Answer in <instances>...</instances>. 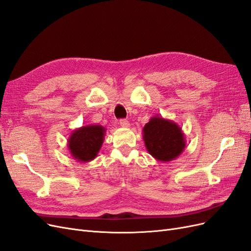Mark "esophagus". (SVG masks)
I'll use <instances>...</instances> for the list:
<instances>
[{
  "instance_id": "obj_1",
  "label": "esophagus",
  "mask_w": 251,
  "mask_h": 251,
  "mask_svg": "<svg viewBox=\"0 0 251 251\" xmlns=\"http://www.w3.org/2000/svg\"><path fill=\"white\" fill-rule=\"evenodd\" d=\"M119 124H120V126H123V127H128V126H130V123H128V120H126V119H121L119 121Z\"/></svg>"
}]
</instances>
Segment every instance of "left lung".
<instances>
[{
  "mask_svg": "<svg viewBox=\"0 0 251 251\" xmlns=\"http://www.w3.org/2000/svg\"><path fill=\"white\" fill-rule=\"evenodd\" d=\"M144 144L156 160L170 162L179 157L186 147L182 128L173 120L154 116L142 128Z\"/></svg>",
  "mask_w": 251,
  "mask_h": 251,
  "instance_id": "left-lung-1",
  "label": "left lung"
}]
</instances>
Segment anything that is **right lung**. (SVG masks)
Listing matches in <instances>:
<instances>
[{"label":"right lung","instance_id":"add662e5","mask_svg":"<svg viewBox=\"0 0 251 251\" xmlns=\"http://www.w3.org/2000/svg\"><path fill=\"white\" fill-rule=\"evenodd\" d=\"M105 127L89 125L75 128L68 139L70 155L79 162H90L97 157L104 140Z\"/></svg>","mask_w":251,"mask_h":251}]
</instances>
